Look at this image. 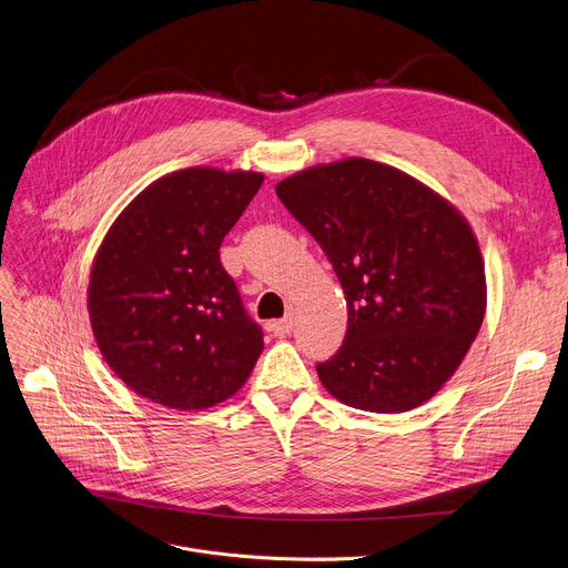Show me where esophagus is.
Returning a JSON list of instances; mask_svg holds the SVG:
<instances>
[{
  "label": "esophagus",
  "instance_id": "34e87169",
  "mask_svg": "<svg viewBox=\"0 0 568 568\" xmlns=\"http://www.w3.org/2000/svg\"><path fill=\"white\" fill-rule=\"evenodd\" d=\"M292 326H294L292 315H287V317H283V320H274V322H270V331H272L274 335H278V337L290 335V333H292Z\"/></svg>",
  "mask_w": 568,
  "mask_h": 568
}]
</instances>
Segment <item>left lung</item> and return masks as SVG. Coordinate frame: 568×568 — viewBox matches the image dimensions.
I'll return each mask as SVG.
<instances>
[{
	"mask_svg": "<svg viewBox=\"0 0 568 568\" xmlns=\"http://www.w3.org/2000/svg\"><path fill=\"white\" fill-rule=\"evenodd\" d=\"M345 290V343L317 363L347 406L404 413L434 397L481 326L486 278L466 219L423 182L363 158L276 184Z\"/></svg>",
	"mask_w": 568,
	"mask_h": 568,
	"instance_id": "8db88e82",
	"label": "left lung"
}]
</instances>
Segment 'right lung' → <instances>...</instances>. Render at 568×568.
<instances>
[{"mask_svg": "<svg viewBox=\"0 0 568 568\" xmlns=\"http://www.w3.org/2000/svg\"><path fill=\"white\" fill-rule=\"evenodd\" d=\"M262 173L196 166L145 186L109 229L91 272L98 347L141 397L201 410L235 395L262 354L219 248Z\"/></svg>", "mask_w": 568, "mask_h": 568, "instance_id": "1", "label": "right lung"}]
</instances>
